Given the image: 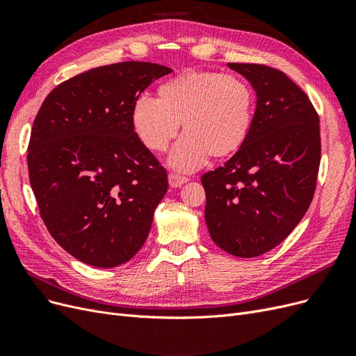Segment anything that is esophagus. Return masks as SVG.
Segmentation results:
<instances>
[{
    "instance_id": "1",
    "label": "esophagus",
    "mask_w": 356,
    "mask_h": 356,
    "mask_svg": "<svg viewBox=\"0 0 356 356\" xmlns=\"http://www.w3.org/2000/svg\"><path fill=\"white\" fill-rule=\"evenodd\" d=\"M169 178V186L170 187H181L184 182L188 181L187 177H182V175H178V174H174V172H170V174L168 175Z\"/></svg>"
}]
</instances>
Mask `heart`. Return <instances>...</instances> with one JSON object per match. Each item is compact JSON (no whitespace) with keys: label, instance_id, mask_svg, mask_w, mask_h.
<instances>
[{"label":"heart","instance_id":"heart-1","mask_svg":"<svg viewBox=\"0 0 356 356\" xmlns=\"http://www.w3.org/2000/svg\"><path fill=\"white\" fill-rule=\"evenodd\" d=\"M157 99L141 96L132 106L135 134L149 152L170 153L169 165L191 172L213 157H227L243 145L254 118V93L245 80L213 71H190L163 83Z\"/></svg>","mask_w":356,"mask_h":356}]
</instances>
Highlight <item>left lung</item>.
Here are the masks:
<instances>
[{"instance_id": "1", "label": "left lung", "mask_w": 356, "mask_h": 356, "mask_svg": "<svg viewBox=\"0 0 356 356\" xmlns=\"http://www.w3.org/2000/svg\"><path fill=\"white\" fill-rule=\"evenodd\" d=\"M252 84L257 106L243 145L202 175L212 241L234 257L273 250L305 217L319 161V117L286 75L260 63H227Z\"/></svg>"}]
</instances>
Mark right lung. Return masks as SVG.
Returning a JSON list of instances; mask_svg holds the SVG:
<instances>
[{
  "mask_svg": "<svg viewBox=\"0 0 356 356\" xmlns=\"http://www.w3.org/2000/svg\"><path fill=\"white\" fill-rule=\"evenodd\" d=\"M172 70L120 62L60 83L28 145L29 182L51 238L81 263L115 267L141 250L168 174L139 141L132 106Z\"/></svg>",
  "mask_w": 356,
  "mask_h": 356,
  "instance_id": "right-lung-1",
  "label": "right lung"
}]
</instances>
